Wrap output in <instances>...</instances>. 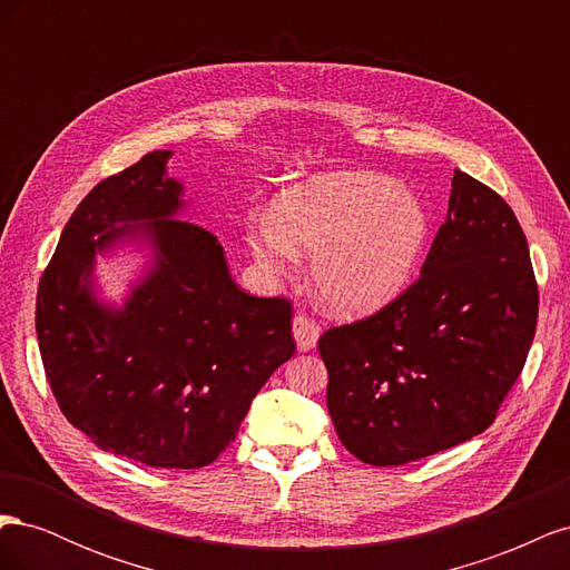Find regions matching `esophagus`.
Instances as JSON below:
<instances>
[{
	"instance_id": "34e87169",
	"label": "esophagus",
	"mask_w": 570,
	"mask_h": 570,
	"mask_svg": "<svg viewBox=\"0 0 570 570\" xmlns=\"http://www.w3.org/2000/svg\"><path fill=\"white\" fill-rule=\"evenodd\" d=\"M292 333H295V342H297V350L299 352H308L316 347L318 335H321V327L314 318H308L306 314H297L292 318Z\"/></svg>"
}]
</instances>
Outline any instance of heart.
Here are the masks:
<instances>
[{"mask_svg": "<svg viewBox=\"0 0 570 570\" xmlns=\"http://www.w3.org/2000/svg\"><path fill=\"white\" fill-rule=\"evenodd\" d=\"M430 220L421 199L394 180L342 170L289 187L273 216L247 226V247L275 278L314 254L318 297L340 314L375 312L396 299L416 273Z\"/></svg>", "mask_w": 570, "mask_h": 570, "instance_id": "1", "label": "heart"}]
</instances>
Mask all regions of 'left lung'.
<instances>
[{
	"label": "left lung",
	"instance_id": "1",
	"mask_svg": "<svg viewBox=\"0 0 570 570\" xmlns=\"http://www.w3.org/2000/svg\"><path fill=\"white\" fill-rule=\"evenodd\" d=\"M538 304L511 206L454 170L421 278L318 340L340 442L364 463L402 465L480 435L525 366Z\"/></svg>",
	"mask_w": 570,
	"mask_h": 570
}]
</instances>
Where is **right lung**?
<instances>
[{"label":"right lung","instance_id":"1","mask_svg":"<svg viewBox=\"0 0 570 570\" xmlns=\"http://www.w3.org/2000/svg\"><path fill=\"white\" fill-rule=\"evenodd\" d=\"M170 151H149L90 189L38 287L47 383L99 450L154 469H202L235 440L256 392L295 354L292 306L230 278L216 235L176 220ZM140 236L155 266L120 309L91 289L97 250Z\"/></svg>","mask_w":570,"mask_h":570}]
</instances>
